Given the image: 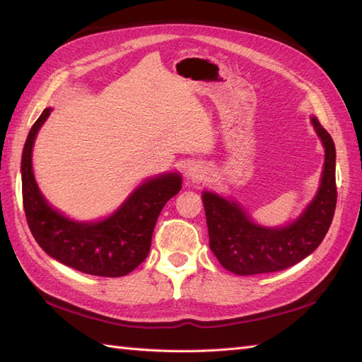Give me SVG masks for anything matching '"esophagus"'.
I'll return each mask as SVG.
<instances>
[{
    "label": "esophagus",
    "instance_id": "obj_1",
    "mask_svg": "<svg viewBox=\"0 0 362 362\" xmlns=\"http://www.w3.org/2000/svg\"><path fill=\"white\" fill-rule=\"evenodd\" d=\"M206 174V168L202 163H191L187 169V177L191 182H202Z\"/></svg>",
    "mask_w": 362,
    "mask_h": 362
}]
</instances>
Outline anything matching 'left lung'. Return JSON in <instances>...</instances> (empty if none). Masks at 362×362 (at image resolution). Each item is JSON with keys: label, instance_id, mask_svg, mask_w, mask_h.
<instances>
[{"label": "left lung", "instance_id": "obj_1", "mask_svg": "<svg viewBox=\"0 0 362 362\" xmlns=\"http://www.w3.org/2000/svg\"><path fill=\"white\" fill-rule=\"evenodd\" d=\"M325 148V163L316 197L305 211L280 228L261 227L252 222L235 201L210 191L202 194L210 249L227 271L236 275L276 272L297 264L319 247L336 210V148L333 138L311 118Z\"/></svg>", "mask_w": 362, "mask_h": 362}]
</instances>
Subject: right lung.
<instances>
[{"mask_svg": "<svg viewBox=\"0 0 362 362\" xmlns=\"http://www.w3.org/2000/svg\"><path fill=\"white\" fill-rule=\"evenodd\" d=\"M51 109H45L30 127L21 157L23 206L30 233L54 259L76 271L98 276H122L149 255L152 233L165 204L182 188L179 174L146 180L110 218L76 222L45 201L33 173V146Z\"/></svg>", "mask_w": 362, "mask_h": 362, "instance_id": "add662e5", "label": "right lung"}]
</instances>
